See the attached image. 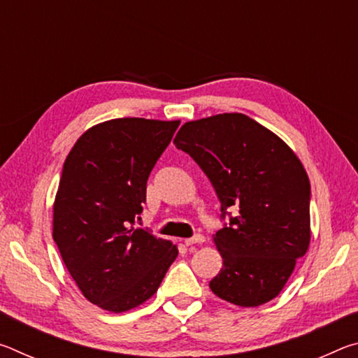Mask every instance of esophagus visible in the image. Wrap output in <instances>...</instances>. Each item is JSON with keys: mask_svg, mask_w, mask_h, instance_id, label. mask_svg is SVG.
<instances>
[{"mask_svg": "<svg viewBox=\"0 0 358 358\" xmlns=\"http://www.w3.org/2000/svg\"><path fill=\"white\" fill-rule=\"evenodd\" d=\"M205 241V237L203 235H194V237H191V238H186L185 240V245L186 246H191V245H201V243H203Z\"/></svg>", "mask_w": 358, "mask_h": 358, "instance_id": "1", "label": "esophagus"}]
</instances>
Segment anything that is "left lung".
<instances>
[{
    "mask_svg": "<svg viewBox=\"0 0 358 358\" xmlns=\"http://www.w3.org/2000/svg\"><path fill=\"white\" fill-rule=\"evenodd\" d=\"M173 143L211 181L221 216L238 208L213 235L222 268L210 281L211 292L243 308L273 300L311 240V186L299 156L243 113L187 121Z\"/></svg>",
    "mask_w": 358,
    "mask_h": 358,
    "instance_id": "8db88e82",
    "label": "left lung"
}]
</instances>
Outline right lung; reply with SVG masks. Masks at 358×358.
I'll return each mask as SVG.
<instances>
[{
  "mask_svg": "<svg viewBox=\"0 0 358 358\" xmlns=\"http://www.w3.org/2000/svg\"><path fill=\"white\" fill-rule=\"evenodd\" d=\"M180 124L115 118L85 131L66 157L53 202V240L88 301L110 313L155 295L177 245L134 227L147 180Z\"/></svg>",
  "mask_w": 358,
  "mask_h": 358,
  "instance_id": "obj_1",
  "label": "right lung"
}]
</instances>
